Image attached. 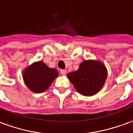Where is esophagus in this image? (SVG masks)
<instances>
[{
    "instance_id": "34e87169",
    "label": "esophagus",
    "mask_w": 133,
    "mask_h": 133,
    "mask_svg": "<svg viewBox=\"0 0 133 133\" xmlns=\"http://www.w3.org/2000/svg\"><path fill=\"white\" fill-rule=\"evenodd\" d=\"M60 72H61V75H65L66 74V70H65V69H61V71H60Z\"/></svg>"
}]
</instances>
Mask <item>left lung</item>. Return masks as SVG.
I'll return each instance as SVG.
<instances>
[{
    "label": "left lung",
    "instance_id": "obj_1",
    "mask_svg": "<svg viewBox=\"0 0 133 133\" xmlns=\"http://www.w3.org/2000/svg\"><path fill=\"white\" fill-rule=\"evenodd\" d=\"M106 66L98 60H85L79 64L77 71L67 74V77L75 90L85 96L98 93L107 80Z\"/></svg>",
    "mask_w": 133,
    "mask_h": 133
}]
</instances>
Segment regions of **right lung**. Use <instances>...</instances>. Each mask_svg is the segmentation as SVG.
I'll use <instances>...</instances> for the list:
<instances>
[{"label": "right lung", "instance_id": "1", "mask_svg": "<svg viewBox=\"0 0 133 133\" xmlns=\"http://www.w3.org/2000/svg\"><path fill=\"white\" fill-rule=\"evenodd\" d=\"M24 82L32 92L43 93L50 87L58 76V72L50 68L43 61H35L28 66L22 72Z\"/></svg>", "mask_w": 133, "mask_h": 133}]
</instances>
